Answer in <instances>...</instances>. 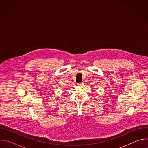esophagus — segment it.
I'll return each mask as SVG.
<instances>
[{"instance_id": "34e87169", "label": "esophagus", "mask_w": 148, "mask_h": 148, "mask_svg": "<svg viewBox=\"0 0 148 148\" xmlns=\"http://www.w3.org/2000/svg\"><path fill=\"white\" fill-rule=\"evenodd\" d=\"M82 85H83V83H82V82H81V83H80V84H78V86H82Z\"/></svg>"}]
</instances>
